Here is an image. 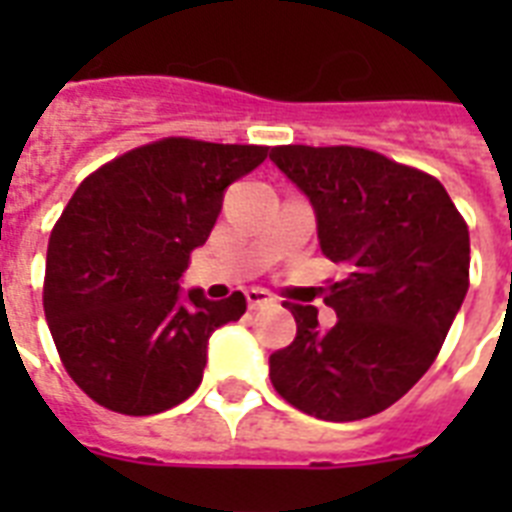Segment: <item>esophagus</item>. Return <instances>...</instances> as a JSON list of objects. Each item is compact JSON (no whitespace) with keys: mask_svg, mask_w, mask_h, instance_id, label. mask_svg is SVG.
Wrapping results in <instances>:
<instances>
[{"mask_svg":"<svg viewBox=\"0 0 512 512\" xmlns=\"http://www.w3.org/2000/svg\"><path fill=\"white\" fill-rule=\"evenodd\" d=\"M247 305L252 308V311H257V308H265V305H273V297L265 292V289L260 287H252L247 289Z\"/></svg>","mask_w":512,"mask_h":512,"instance_id":"obj_1","label":"esophagus"}]
</instances>
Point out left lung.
Returning <instances> with one entry per match:
<instances>
[{"label": "left lung", "instance_id": "left-lung-1", "mask_svg": "<svg viewBox=\"0 0 512 512\" xmlns=\"http://www.w3.org/2000/svg\"><path fill=\"white\" fill-rule=\"evenodd\" d=\"M271 159L311 199L321 252L345 265L332 329L284 303L297 335L271 353L273 388L319 420H364L436 361L470 284L468 223L436 177L369 148L276 146Z\"/></svg>", "mask_w": 512, "mask_h": 512}]
</instances>
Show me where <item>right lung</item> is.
I'll list each match as a JSON object with an SVG mask.
<instances>
[{
  "instance_id": "obj_1",
  "label": "right lung",
  "mask_w": 512,
  "mask_h": 512,
  "mask_svg": "<svg viewBox=\"0 0 512 512\" xmlns=\"http://www.w3.org/2000/svg\"><path fill=\"white\" fill-rule=\"evenodd\" d=\"M268 146L162 138L87 175L47 244L44 316L71 380L111 412L146 417L201 385L207 342L247 297H180L177 279L209 239L225 188Z\"/></svg>"
}]
</instances>
